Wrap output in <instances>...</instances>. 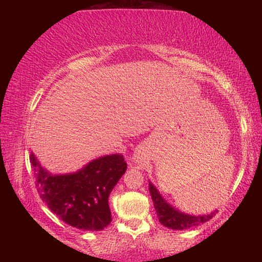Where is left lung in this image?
I'll use <instances>...</instances> for the list:
<instances>
[{
	"label": "left lung",
	"instance_id": "8db88e82",
	"mask_svg": "<svg viewBox=\"0 0 262 262\" xmlns=\"http://www.w3.org/2000/svg\"><path fill=\"white\" fill-rule=\"evenodd\" d=\"M149 190L151 195L155 210L158 216V220L165 228L172 230H187L198 227L202 223H206L214 216L217 210L209 212V214L202 215H190L186 214L184 211H180L178 208H176L168 203L163 195L159 193L151 181L149 180Z\"/></svg>",
	"mask_w": 262,
	"mask_h": 262
}]
</instances>
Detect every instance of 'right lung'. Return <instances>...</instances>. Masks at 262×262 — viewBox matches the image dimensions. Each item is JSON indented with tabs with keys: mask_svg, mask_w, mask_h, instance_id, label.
Here are the masks:
<instances>
[{
	"mask_svg": "<svg viewBox=\"0 0 262 262\" xmlns=\"http://www.w3.org/2000/svg\"><path fill=\"white\" fill-rule=\"evenodd\" d=\"M38 192L47 207L72 227L100 231L112 221L108 196L127 170L121 154L92 159L76 172L54 174L31 151Z\"/></svg>",
	"mask_w": 262,
	"mask_h": 262,
	"instance_id": "add662e5",
	"label": "right lung"
}]
</instances>
